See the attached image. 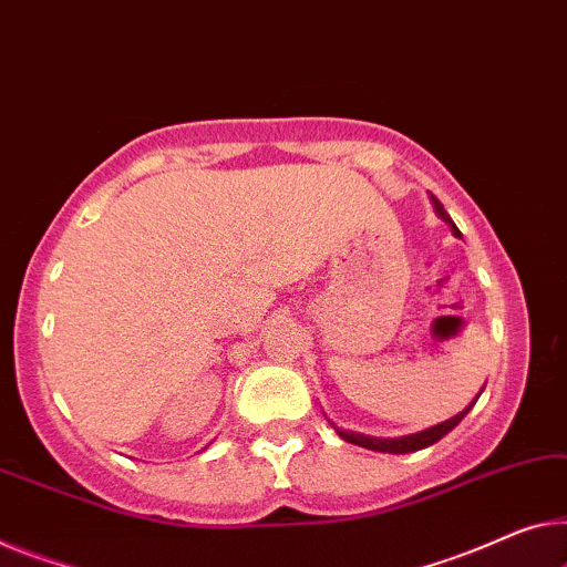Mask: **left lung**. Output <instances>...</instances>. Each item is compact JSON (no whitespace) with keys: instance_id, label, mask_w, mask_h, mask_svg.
I'll return each mask as SVG.
<instances>
[{"instance_id":"1","label":"left lung","mask_w":567,"mask_h":567,"mask_svg":"<svg viewBox=\"0 0 567 567\" xmlns=\"http://www.w3.org/2000/svg\"><path fill=\"white\" fill-rule=\"evenodd\" d=\"M433 207H435V213H439V215L443 217V220L451 223L449 213L443 210V205H441L439 199H435V197H433ZM451 230H454V235H461L454 223H451ZM482 390H484V388H482ZM478 395H482V393H478ZM478 395L474 398V403L478 400ZM474 403H472V405H466L464 411H461L458 415L449 417V421H443V423H439V425H433V429H425V431H421V433L403 435V439H372V435H362V433L342 431V429H337V433L342 435L344 441L354 443V446H362V449H370V451H382V454H413V451H421V449H429V446H433V443H435V441H441L443 435H446L449 431H454L456 425H458L461 421H464V415H466L468 411H472ZM332 425H334V423H332Z\"/></svg>"}]
</instances>
